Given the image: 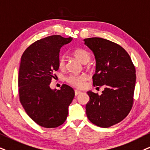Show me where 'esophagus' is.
<instances>
[{"mask_svg": "<svg viewBox=\"0 0 150 150\" xmlns=\"http://www.w3.org/2000/svg\"><path fill=\"white\" fill-rule=\"evenodd\" d=\"M74 92H75V95H76V96L80 95V94L81 93V92L80 91V90H75Z\"/></svg>", "mask_w": 150, "mask_h": 150, "instance_id": "obj_1", "label": "esophagus"}]
</instances>
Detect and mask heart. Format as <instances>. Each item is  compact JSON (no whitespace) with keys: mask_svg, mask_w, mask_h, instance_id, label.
<instances>
[{"mask_svg":"<svg viewBox=\"0 0 150 150\" xmlns=\"http://www.w3.org/2000/svg\"><path fill=\"white\" fill-rule=\"evenodd\" d=\"M73 55L83 63L88 62L91 58L90 53L83 48H78L73 51ZM58 64L60 69H64L65 67V58L63 55H60L58 58ZM87 79L86 74H71L66 78V81L71 86L77 88H81L84 86L85 81Z\"/></svg>","mask_w":150,"mask_h":150,"instance_id":"obj_1","label":"heart"}]
</instances>
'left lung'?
Instances as JSON below:
<instances>
[{"mask_svg":"<svg viewBox=\"0 0 150 150\" xmlns=\"http://www.w3.org/2000/svg\"><path fill=\"white\" fill-rule=\"evenodd\" d=\"M84 42L96 59L94 86L105 87L101 95L87 92L90 97L87 117L94 125L107 128L125 119L132 108L136 69L129 53L119 44L100 38Z\"/></svg>","mask_w":150,"mask_h":150,"instance_id":"8db88e82","label":"left lung"}]
</instances>
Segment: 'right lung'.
Here are the masks:
<instances>
[{
	"mask_svg": "<svg viewBox=\"0 0 150 150\" xmlns=\"http://www.w3.org/2000/svg\"><path fill=\"white\" fill-rule=\"evenodd\" d=\"M71 38L51 35L38 40L21 56L18 77L19 100L28 115L38 125L55 128L65 121L74 90L66 84L60 90L50 88L54 71L59 69L61 47Z\"/></svg>",
	"mask_w": 150,
	"mask_h": 150,
	"instance_id": "add662e5",
	"label": "right lung"
}]
</instances>
